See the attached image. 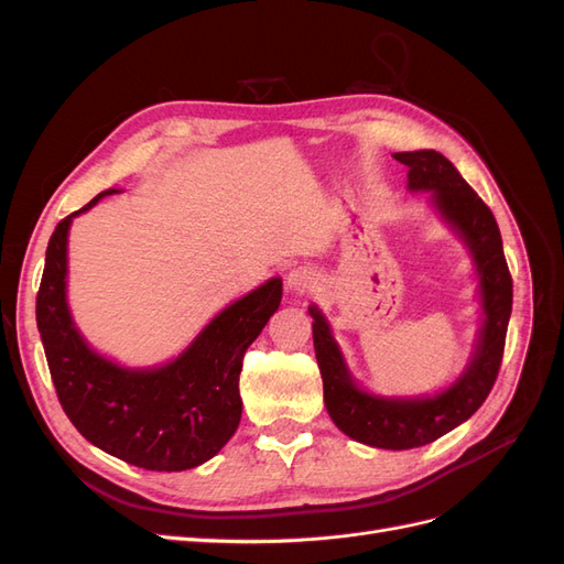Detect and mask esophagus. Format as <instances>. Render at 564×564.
Masks as SVG:
<instances>
[{
	"label": "esophagus",
	"mask_w": 564,
	"mask_h": 564,
	"mask_svg": "<svg viewBox=\"0 0 564 564\" xmlns=\"http://www.w3.org/2000/svg\"><path fill=\"white\" fill-rule=\"evenodd\" d=\"M315 272L308 270V268H294L292 272L286 275V286L292 289L294 294H305L311 292V289L315 286Z\"/></svg>",
	"instance_id": "obj_1"
}]
</instances>
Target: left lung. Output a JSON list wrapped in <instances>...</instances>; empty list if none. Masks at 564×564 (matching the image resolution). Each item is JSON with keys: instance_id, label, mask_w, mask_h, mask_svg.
<instances>
[{"instance_id": "8db88e82", "label": "left lung", "mask_w": 564, "mask_h": 564, "mask_svg": "<svg viewBox=\"0 0 564 564\" xmlns=\"http://www.w3.org/2000/svg\"><path fill=\"white\" fill-rule=\"evenodd\" d=\"M392 158L409 169V191H431L437 212L464 237L475 259L485 324L470 365L445 392L433 398L392 400L369 395L355 386L329 324L315 305L311 315L315 319L313 344L322 373L324 404L338 431L369 447L414 449L454 431L487 400L501 369L513 308V278L508 272L497 218L445 155L435 150H414L395 152Z\"/></svg>"}]
</instances>
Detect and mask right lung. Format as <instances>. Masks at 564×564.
<instances>
[{
    "mask_svg": "<svg viewBox=\"0 0 564 564\" xmlns=\"http://www.w3.org/2000/svg\"><path fill=\"white\" fill-rule=\"evenodd\" d=\"M117 191L65 216L46 247L37 292V329L58 402L91 445L145 470H187L220 452L242 416L240 371L247 348L280 308L272 278L218 313L174 362L124 369L94 352L65 301L67 230L73 218Z\"/></svg>",
    "mask_w": 564,
    "mask_h": 564,
    "instance_id": "right-lung-1",
    "label": "right lung"
}]
</instances>
